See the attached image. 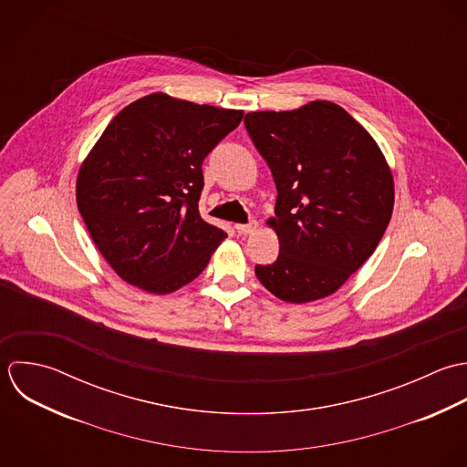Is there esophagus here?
<instances>
[{
  "label": "esophagus",
  "instance_id": "obj_1",
  "mask_svg": "<svg viewBox=\"0 0 467 467\" xmlns=\"http://www.w3.org/2000/svg\"><path fill=\"white\" fill-rule=\"evenodd\" d=\"M255 228H257V221H250L248 224H235V230H237L241 235H248V234H252Z\"/></svg>",
  "mask_w": 467,
  "mask_h": 467
}]
</instances>
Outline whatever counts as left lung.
<instances>
[{
  "label": "left lung",
  "mask_w": 467,
  "mask_h": 467,
  "mask_svg": "<svg viewBox=\"0 0 467 467\" xmlns=\"http://www.w3.org/2000/svg\"><path fill=\"white\" fill-rule=\"evenodd\" d=\"M244 125L277 186L268 224L279 257L257 265L255 275L286 303L327 297L368 261L389 224V166L366 129L329 101L250 112Z\"/></svg>",
  "instance_id": "left-lung-1"
}]
</instances>
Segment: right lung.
<instances>
[{"mask_svg": "<svg viewBox=\"0 0 467 467\" xmlns=\"http://www.w3.org/2000/svg\"><path fill=\"white\" fill-rule=\"evenodd\" d=\"M243 110L166 94L125 107L94 145L76 182L79 213L114 272L145 292L192 283L226 234L202 221V161Z\"/></svg>", "mask_w": 467, "mask_h": 467, "instance_id": "add662e5", "label": "right lung"}]
</instances>
